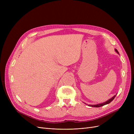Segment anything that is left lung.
I'll return each instance as SVG.
<instances>
[{"label": "left lung", "mask_w": 134, "mask_h": 134, "mask_svg": "<svg viewBox=\"0 0 134 134\" xmlns=\"http://www.w3.org/2000/svg\"><path fill=\"white\" fill-rule=\"evenodd\" d=\"M115 51H116V53H117V54H119V53H118V52L117 51V49H115ZM116 96V95H115L114 96L112 97L111 98H110V99H109L108 100L106 101L105 102L102 103H99V104H94V105H90V104H89V105H87V104H86V105H87L88 106H89V107H94V108L101 107H102V106H104V105H107V104H108L110 103L112 100H113L114 99V98H115Z\"/></svg>", "instance_id": "left-lung-1"}]
</instances>
